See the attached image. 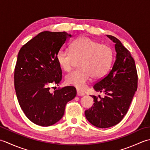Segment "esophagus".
<instances>
[{
  "label": "esophagus",
  "mask_w": 150,
  "mask_h": 150,
  "mask_svg": "<svg viewBox=\"0 0 150 150\" xmlns=\"http://www.w3.org/2000/svg\"><path fill=\"white\" fill-rule=\"evenodd\" d=\"M77 94L78 96H84V95H85L84 93H82V92H81L79 90H77Z\"/></svg>",
  "instance_id": "esophagus-1"
}]
</instances>
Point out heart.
Listing matches in <instances>:
<instances>
[{
  "mask_svg": "<svg viewBox=\"0 0 150 150\" xmlns=\"http://www.w3.org/2000/svg\"><path fill=\"white\" fill-rule=\"evenodd\" d=\"M114 59V52L108 44H100L88 37L77 38L71 43L70 50L62 49L57 54V61L65 71L72 69L77 61L80 68L68 73L66 84L84 90L93 77L100 79L109 71Z\"/></svg>",
  "mask_w": 150,
  "mask_h": 150,
  "instance_id": "heart-1",
  "label": "heart"
}]
</instances>
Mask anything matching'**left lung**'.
I'll return each instance as SVG.
<instances>
[{
	"mask_svg": "<svg viewBox=\"0 0 150 150\" xmlns=\"http://www.w3.org/2000/svg\"><path fill=\"white\" fill-rule=\"evenodd\" d=\"M107 37L115 44L116 60L110 72L93 86L95 91L104 92V97L92 95L95 103L85 111L87 120L100 128H110L122 120L138 85L137 71L131 53L116 37Z\"/></svg>",
	"mask_w": 150,
	"mask_h": 150,
	"instance_id": "1",
	"label": "left lung"
}]
</instances>
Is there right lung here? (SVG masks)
<instances>
[{"label":"right lung","mask_w":150,"mask_h":150,"mask_svg":"<svg viewBox=\"0 0 150 150\" xmlns=\"http://www.w3.org/2000/svg\"><path fill=\"white\" fill-rule=\"evenodd\" d=\"M69 37L65 31H42L18 52L14 73L16 95L22 110L37 125L49 126L58 122L66 104L77 95L73 86L50 91L51 85L59 86L62 80L57 54Z\"/></svg>","instance_id":"obj_1"}]
</instances>
